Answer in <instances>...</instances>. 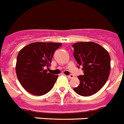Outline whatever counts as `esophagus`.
Here are the masks:
<instances>
[{
  "instance_id": "esophagus-1",
  "label": "esophagus",
  "mask_w": 124,
  "mask_h": 124,
  "mask_svg": "<svg viewBox=\"0 0 124 124\" xmlns=\"http://www.w3.org/2000/svg\"><path fill=\"white\" fill-rule=\"evenodd\" d=\"M67 77L68 78H73L74 77V76L73 75H68V76H67Z\"/></svg>"
}]
</instances>
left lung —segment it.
Returning <instances> with one entry per match:
<instances>
[{
	"label": "left lung",
	"instance_id": "8db88e82",
	"mask_svg": "<svg viewBox=\"0 0 124 124\" xmlns=\"http://www.w3.org/2000/svg\"><path fill=\"white\" fill-rule=\"evenodd\" d=\"M73 55L84 75L78 77L80 83L73 90L78 95L90 96L105 85L110 71L108 52L94 42H80L72 45ZM79 66L78 67L79 68Z\"/></svg>",
	"mask_w": 124,
	"mask_h": 124
}]
</instances>
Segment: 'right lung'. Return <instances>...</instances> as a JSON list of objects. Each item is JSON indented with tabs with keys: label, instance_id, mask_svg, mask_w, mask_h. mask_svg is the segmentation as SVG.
<instances>
[{
	"label": "right lung",
	"instance_id": "right-lung-1",
	"mask_svg": "<svg viewBox=\"0 0 124 124\" xmlns=\"http://www.w3.org/2000/svg\"><path fill=\"white\" fill-rule=\"evenodd\" d=\"M61 46L59 43H32L18 53L16 75L24 89L34 95H43L52 89L58 75L47 72L54 52Z\"/></svg>",
	"mask_w": 124,
	"mask_h": 124
}]
</instances>
